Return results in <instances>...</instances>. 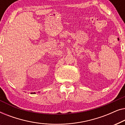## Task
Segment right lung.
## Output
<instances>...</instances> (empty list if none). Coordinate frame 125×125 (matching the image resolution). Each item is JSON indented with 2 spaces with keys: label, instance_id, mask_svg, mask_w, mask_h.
I'll return each instance as SVG.
<instances>
[{
  "label": "right lung",
  "instance_id": "1",
  "mask_svg": "<svg viewBox=\"0 0 125 125\" xmlns=\"http://www.w3.org/2000/svg\"><path fill=\"white\" fill-rule=\"evenodd\" d=\"M36 93H35V92H33V93H31V94H35Z\"/></svg>",
  "mask_w": 125,
  "mask_h": 125
}]
</instances>
